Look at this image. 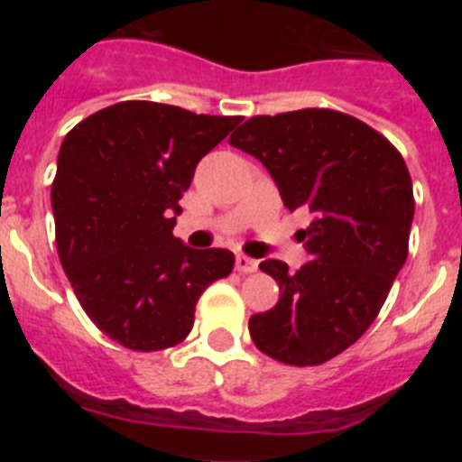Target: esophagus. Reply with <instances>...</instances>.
<instances>
[{
	"mask_svg": "<svg viewBox=\"0 0 462 462\" xmlns=\"http://www.w3.org/2000/svg\"><path fill=\"white\" fill-rule=\"evenodd\" d=\"M256 266H259V263H256L254 259H250V256H245V254L236 256V271L238 273H254Z\"/></svg>",
	"mask_w": 462,
	"mask_h": 462,
	"instance_id": "34e87169",
	"label": "esophagus"
}]
</instances>
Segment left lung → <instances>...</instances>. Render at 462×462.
I'll return each instance as SVG.
<instances>
[{"label": "left lung", "mask_w": 462, "mask_h": 462, "mask_svg": "<svg viewBox=\"0 0 462 462\" xmlns=\"http://www.w3.org/2000/svg\"><path fill=\"white\" fill-rule=\"evenodd\" d=\"M228 143L266 166L289 210L312 215L300 231L305 266L259 263L280 300L252 314V340L287 365L330 361L377 319L407 259L414 194L405 159L373 126L330 108L250 117Z\"/></svg>", "instance_id": "left-lung-1"}]
</instances>
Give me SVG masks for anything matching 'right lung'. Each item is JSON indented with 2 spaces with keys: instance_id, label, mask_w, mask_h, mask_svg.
I'll return each instance as SVG.
<instances>
[{
  "instance_id": "1",
  "label": "right lung",
  "mask_w": 462,
  "mask_h": 462,
  "mask_svg": "<svg viewBox=\"0 0 462 462\" xmlns=\"http://www.w3.org/2000/svg\"><path fill=\"white\" fill-rule=\"evenodd\" d=\"M238 122L120 101L64 138L51 191L57 252L80 308L126 349L185 340L201 293L234 271L231 252L191 250L173 226L196 164Z\"/></svg>"
}]
</instances>
